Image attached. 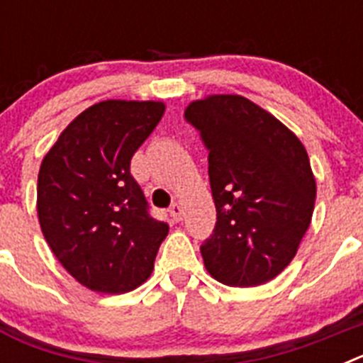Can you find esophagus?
Here are the masks:
<instances>
[{
	"instance_id": "1",
	"label": "esophagus",
	"mask_w": 363,
	"mask_h": 363,
	"mask_svg": "<svg viewBox=\"0 0 363 363\" xmlns=\"http://www.w3.org/2000/svg\"><path fill=\"white\" fill-rule=\"evenodd\" d=\"M171 216L174 221H182V218H184V207L179 203H172L171 205Z\"/></svg>"
}]
</instances>
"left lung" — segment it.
<instances>
[{
	"mask_svg": "<svg viewBox=\"0 0 363 363\" xmlns=\"http://www.w3.org/2000/svg\"><path fill=\"white\" fill-rule=\"evenodd\" d=\"M209 150L216 225L200 247L213 278L255 287L294 258L316 200L306 147L280 120L238 94H213L185 108Z\"/></svg>",
	"mask_w": 363,
	"mask_h": 363,
	"instance_id": "left-lung-1",
	"label": "left lung"
}]
</instances>
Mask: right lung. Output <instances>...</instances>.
I'll return each mask as SVG.
<instances>
[{
    "mask_svg": "<svg viewBox=\"0 0 363 363\" xmlns=\"http://www.w3.org/2000/svg\"><path fill=\"white\" fill-rule=\"evenodd\" d=\"M163 112L162 101H99L70 121L41 162V233L86 289L129 293L152 272L169 225L149 214L130 160Z\"/></svg>",
    "mask_w": 363,
    "mask_h": 363,
    "instance_id": "obj_1",
    "label": "right lung"
}]
</instances>
